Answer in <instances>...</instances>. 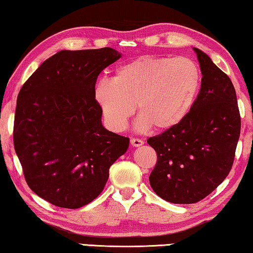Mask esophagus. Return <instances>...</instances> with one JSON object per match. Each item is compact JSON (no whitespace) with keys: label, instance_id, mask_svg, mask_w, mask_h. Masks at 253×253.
Listing matches in <instances>:
<instances>
[{"label":"esophagus","instance_id":"34e87169","mask_svg":"<svg viewBox=\"0 0 253 253\" xmlns=\"http://www.w3.org/2000/svg\"><path fill=\"white\" fill-rule=\"evenodd\" d=\"M130 144L135 146V148H137V146H141L144 144V142H143L142 139H138V138H130Z\"/></svg>","mask_w":253,"mask_h":253}]
</instances>
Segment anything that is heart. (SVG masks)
<instances>
[{
    "label": "heart",
    "mask_w": 253,
    "mask_h": 253,
    "mask_svg": "<svg viewBox=\"0 0 253 253\" xmlns=\"http://www.w3.org/2000/svg\"><path fill=\"white\" fill-rule=\"evenodd\" d=\"M200 87L201 73L191 59L142 55L97 83L93 95L112 130H123L136 107L137 128L164 131L186 118Z\"/></svg>",
    "instance_id": "heart-1"
}]
</instances>
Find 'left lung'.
Segmentation results:
<instances>
[{
  "label": "left lung",
  "instance_id": "1",
  "mask_svg": "<svg viewBox=\"0 0 253 253\" xmlns=\"http://www.w3.org/2000/svg\"><path fill=\"white\" fill-rule=\"evenodd\" d=\"M193 50L202 74L193 108L179 125L148 139L158 156L150 185L177 205L198 202L220 185L232 169L241 131L232 81L205 52Z\"/></svg>",
  "mask_w": 253,
  "mask_h": 253
}]
</instances>
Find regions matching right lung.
<instances>
[{"label": "right lung", "instance_id": "right-lung-1", "mask_svg": "<svg viewBox=\"0 0 253 253\" xmlns=\"http://www.w3.org/2000/svg\"><path fill=\"white\" fill-rule=\"evenodd\" d=\"M122 54L111 47L62 50L37 68L18 94L14 150L33 192L67 209L103 191L129 138L105 129L94 100L97 76Z\"/></svg>", "mask_w": 253, "mask_h": 253}]
</instances>
